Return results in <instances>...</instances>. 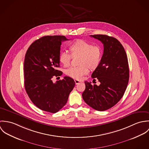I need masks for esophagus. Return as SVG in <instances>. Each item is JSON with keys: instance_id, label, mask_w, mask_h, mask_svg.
Returning a JSON list of instances; mask_svg holds the SVG:
<instances>
[{"instance_id": "1", "label": "esophagus", "mask_w": 149, "mask_h": 149, "mask_svg": "<svg viewBox=\"0 0 149 149\" xmlns=\"http://www.w3.org/2000/svg\"><path fill=\"white\" fill-rule=\"evenodd\" d=\"M74 82H75V84H76V85L78 84H79V83H81V81H79V80H74Z\"/></svg>"}]
</instances>
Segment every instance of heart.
Returning <instances> with one entry per match:
<instances>
[{
	"instance_id": "1",
	"label": "heart",
	"mask_w": 149,
	"mask_h": 149,
	"mask_svg": "<svg viewBox=\"0 0 149 149\" xmlns=\"http://www.w3.org/2000/svg\"><path fill=\"white\" fill-rule=\"evenodd\" d=\"M70 55L66 52H61L59 55V61L64 67L70 65L71 56H79L77 67L70 68L65 71V73L74 79L80 80L86 74L89 69L94 70L97 68L101 62L102 50L97 45L83 40H77L69 46Z\"/></svg>"
}]
</instances>
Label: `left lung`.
Listing matches in <instances>:
<instances>
[{"label":"left lung","mask_w":149,"mask_h":149,"mask_svg":"<svg viewBox=\"0 0 149 149\" xmlns=\"http://www.w3.org/2000/svg\"><path fill=\"white\" fill-rule=\"evenodd\" d=\"M104 46V52L99 66L91 77L100 84L85 81L82 94L85 103L92 108L103 111L114 106L123 97L129 80V68L125 50L115 38L107 35H92Z\"/></svg>","instance_id":"obj_1"}]
</instances>
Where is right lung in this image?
Listing matches in <instances>:
<instances>
[{
  "label": "right lung",
  "instance_id": "add662e5",
  "mask_svg": "<svg viewBox=\"0 0 149 149\" xmlns=\"http://www.w3.org/2000/svg\"><path fill=\"white\" fill-rule=\"evenodd\" d=\"M68 40L64 36H44L28 48L24 61L26 91L31 102L43 111L56 113L66 104L75 82L65 76L54 83L52 79L62 75L59 55L61 42Z\"/></svg>",
  "mask_w": 149,
  "mask_h": 149
}]
</instances>
